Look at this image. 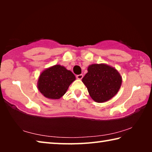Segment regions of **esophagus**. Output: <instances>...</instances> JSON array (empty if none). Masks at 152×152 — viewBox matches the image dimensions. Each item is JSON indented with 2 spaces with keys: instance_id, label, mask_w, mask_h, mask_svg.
I'll list each match as a JSON object with an SVG mask.
<instances>
[{
  "instance_id": "esophagus-1",
  "label": "esophagus",
  "mask_w": 152,
  "mask_h": 152,
  "mask_svg": "<svg viewBox=\"0 0 152 152\" xmlns=\"http://www.w3.org/2000/svg\"><path fill=\"white\" fill-rule=\"evenodd\" d=\"M82 78H83V75L82 74H79V75L76 76V78L78 80H81Z\"/></svg>"
}]
</instances>
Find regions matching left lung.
<instances>
[{"mask_svg":"<svg viewBox=\"0 0 152 152\" xmlns=\"http://www.w3.org/2000/svg\"><path fill=\"white\" fill-rule=\"evenodd\" d=\"M87 70L82 81L95 102H107L117 94L122 84V77L115 68L106 64H93Z\"/></svg>","mask_w":152,"mask_h":152,"instance_id":"1","label":"left lung"}]
</instances>
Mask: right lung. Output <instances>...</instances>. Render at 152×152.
<instances>
[{
    "label": "right lung",
    "instance_id": "right-lung-1",
    "mask_svg": "<svg viewBox=\"0 0 152 152\" xmlns=\"http://www.w3.org/2000/svg\"><path fill=\"white\" fill-rule=\"evenodd\" d=\"M76 80L74 74L61 65H54L43 70L37 80V88L45 98L60 99Z\"/></svg>",
    "mask_w": 152,
    "mask_h": 152
}]
</instances>
